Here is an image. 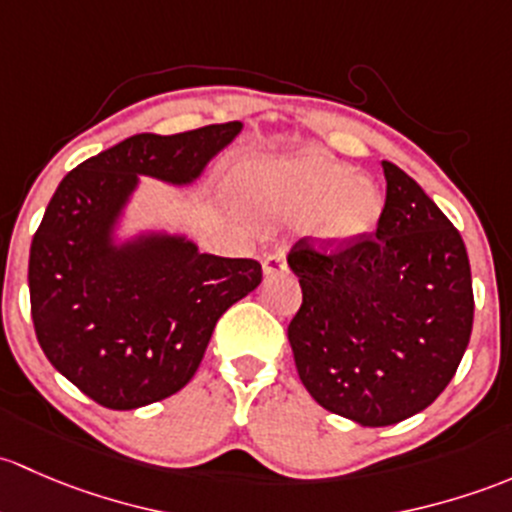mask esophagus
I'll return each mask as SVG.
<instances>
[{
	"label": "esophagus",
	"mask_w": 512,
	"mask_h": 512,
	"mask_svg": "<svg viewBox=\"0 0 512 512\" xmlns=\"http://www.w3.org/2000/svg\"><path fill=\"white\" fill-rule=\"evenodd\" d=\"M288 268L286 256L283 254H271L263 258V276H276V273H283Z\"/></svg>",
	"instance_id": "34e87169"
}]
</instances>
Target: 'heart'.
Masks as SVG:
<instances>
[{
    "label": "heart",
    "mask_w": 512,
    "mask_h": 512,
    "mask_svg": "<svg viewBox=\"0 0 512 512\" xmlns=\"http://www.w3.org/2000/svg\"><path fill=\"white\" fill-rule=\"evenodd\" d=\"M229 189L234 202L261 224L305 219L310 241L323 251L360 244L384 212L377 184L323 152L251 160L236 167Z\"/></svg>",
    "instance_id": "b5f03b06"
}]
</instances>
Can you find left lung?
<instances>
[{
    "label": "left lung",
    "mask_w": 512,
    "mask_h": 512,
    "mask_svg": "<svg viewBox=\"0 0 512 512\" xmlns=\"http://www.w3.org/2000/svg\"><path fill=\"white\" fill-rule=\"evenodd\" d=\"M374 234L335 254L298 241L288 266L303 305L288 325L310 397L360 426H389L429 407L458 370L473 328L471 263L461 234L424 189L382 162Z\"/></svg>",
    "instance_id": "left-lung-1"
}]
</instances>
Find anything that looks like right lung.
<instances>
[{
  "instance_id": "1",
  "label": "right lung",
  "mask_w": 512,
  "mask_h": 512,
  "mask_svg": "<svg viewBox=\"0 0 512 512\" xmlns=\"http://www.w3.org/2000/svg\"><path fill=\"white\" fill-rule=\"evenodd\" d=\"M244 123L140 133L61 179L29 251L31 318L51 365L100 407L179 392L226 308L261 283L254 258L202 254L184 231H125L140 177L194 184Z\"/></svg>"
}]
</instances>
